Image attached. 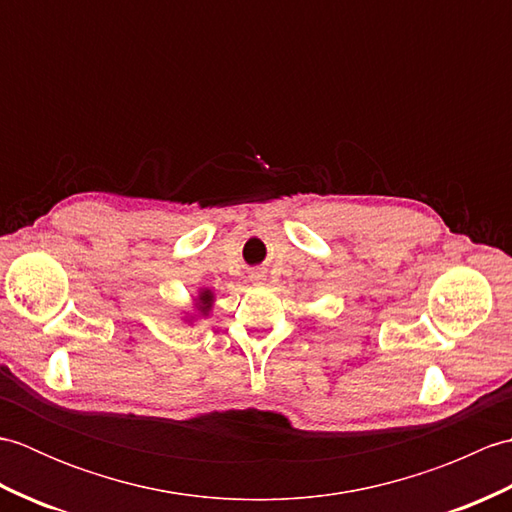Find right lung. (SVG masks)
Listing matches in <instances>:
<instances>
[{
  "instance_id": "obj_1",
  "label": "right lung",
  "mask_w": 512,
  "mask_h": 512,
  "mask_svg": "<svg viewBox=\"0 0 512 512\" xmlns=\"http://www.w3.org/2000/svg\"><path fill=\"white\" fill-rule=\"evenodd\" d=\"M200 301L204 303V306H202V312H206V310H209V301H211V295H209V292H202V297H200Z\"/></svg>"
}]
</instances>
